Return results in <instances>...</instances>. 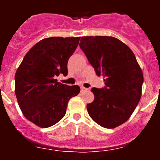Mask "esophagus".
<instances>
[{"label": "esophagus", "mask_w": 160, "mask_h": 160, "mask_svg": "<svg viewBox=\"0 0 160 160\" xmlns=\"http://www.w3.org/2000/svg\"><path fill=\"white\" fill-rule=\"evenodd\" d=\"M87 90H88V89L87 88H85L84 87H81V92H85V91H87Z\"/></svg>", "instance_id": "esophagus-1"}]
</instances>
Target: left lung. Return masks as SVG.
Masks as SVG:
<instances>
[{
	"instance_id": "8db88e82",
	"label": "left lung",
	"mask_w": 160,
	"mask_h": 160,
	"mask_svg": "<svg viewBox=\"0 0 160 160\" xmlns=\"http://www.w3.org/2000/svg\"><path fill=\"white\" fill-rule=\"evenodd\" d=\"M79 46L106 85L91 89L94 99L87 105L89 115L102 128H117L129 119L141 98L140 66L132 50L114 37H82Z\"/></svg>"
}]
</instances>
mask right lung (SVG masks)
I'll list each match as a JSON object with an SVG mask.
<instances>
[{"label": "right lung", "instance_id": "right-lung-1", "mask_svg": "<svg viewBox=\"0 0 160 160\" xmlns=\"http://www.w3.org/2000/svg\"><path fill=\"white\" fill-rule=\"evenodd\" d=\"M80 38L52 37L35 44L25 54L15 73V94L24 116L42 128L58 122L66 113L68 102L80 87L58 82L67 75V63Z\"/></svg>", "mask_w": 160, "mask_h": 160}]
</instances>
